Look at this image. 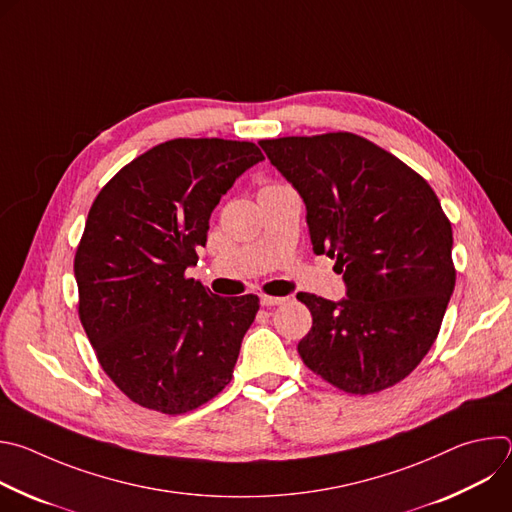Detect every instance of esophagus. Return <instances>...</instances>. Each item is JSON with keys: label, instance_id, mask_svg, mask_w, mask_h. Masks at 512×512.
I'll return each mask as SVG.
<instances>
[{"label": "esophagus", "instance_id": "1", "mask_svg": "<svg viewBox=\"0 0 512 512\" xmlns=\"http://www.w3.org/2000/svg\"><path fill=\"white\" fill-rule=\"evenodd\" d=\"M285 302V298H277V296H267V294H263L261 296V306H279V304H283Z\"/></svg>", "mask_w": 512, "mask_h": 512}]
</instances>
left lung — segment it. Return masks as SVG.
<instances>
[{
    "label": "left lung",
    "instance_id": "1",
    "mask_svg": "<svg viewBox=\"0 0 512 512\" xmlns=\"http://www.w3.org/2000/svg\"><path fill=\"white\" fill-rule=\"evenodd\" d=\"M259 145L304 198L314 253L344 273L342 302L298 294L312 312L298 344L304 364L352 395L397 385L435 342L456 285L440 200L415 170L348 131Z\"/></svg>",
    "mask_w": 512,
    "mask_h": 512
}]
</instances>
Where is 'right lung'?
Here are the masks:
<instances>
[{
  "label": "right lung",
  "instance_id": "obj_1",
  "mask_svg": "<svg viewBox=\"0 0 512 512\" xmlns=\"http://www.w3.org/2000/svg\"><path fill=\"white\" fill-rule=\"evenodd\" d=\"M261 160L251 141L170 139L123 166L89 210L79 318L101 369L145 409L192 411L233 379L259 298L214 296L186 267L218 200Z\"/></svg>",
  "mask_w": 512,
  "mask_h": 512
}]
</instances>
